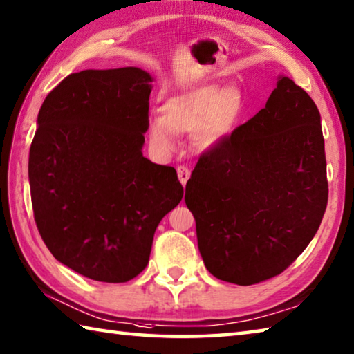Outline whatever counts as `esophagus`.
Here are the masks:
<instances>
[{
  "instance_id": "34e87169",
  "label": "esophagus",
  "mask_w": 354,
  "mask_h": 354,
  "mask_svg": "<svg viewBox=\"0 0 354 354\" xmlns=\"http://www.w3.org/2000/svg\"><path fill=\"white\" fill-rule=\"evenodd\" d=\"M176 171H178V179H179V183H181L183 185L187 184L189 178H190V170L187 169V167H185V165H178Z\"/></svg>"
}]
</instances>
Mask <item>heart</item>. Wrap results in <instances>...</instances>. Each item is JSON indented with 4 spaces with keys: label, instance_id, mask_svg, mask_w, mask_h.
I'll use <instances>...</instances> for the list:
<instances>
[{
    "label": "heart",
    "instance_id": "b5f03b06",
    "mask_svg": "<svg viewBox=\"0 0 354 354\" xmlns=\"http://www.w3.org/2000/svg\"><path fill=\"white\" fill-rule=\"evenodd\" d=\"M243 110L240 88L201 86L167 100L160 113L150 118L147 133L153 149L162 153L171 150L175 131H194L198 149H212L234 131Z\"/></svg>",
    "mask_w": 354,
    "mask_h": 354
}]
</instances>
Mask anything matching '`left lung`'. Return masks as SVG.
Returning a JSON list of instances; mask_svg holds the SVG:
<instances>
[{
  "mask_svg": "<svg viewBox=\"0 0 354 354\" xmlns=\"http://www.w3.org/2000/svg\"><path fill=\"white\" fill-rule=\"evenodd\" d=\"M207 271L248 286L304 252L328 203L320 113L279 77L266 106L199 158L185 185Z\"/></svg>",
  "mask_w": 354,
  "mask_h": 354,
  "instance_id": "obj_1",
  "label": "left lung"
}]
</instances>
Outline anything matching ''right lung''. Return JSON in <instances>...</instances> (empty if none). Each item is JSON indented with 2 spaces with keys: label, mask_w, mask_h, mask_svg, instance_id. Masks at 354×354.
<instances>
[{
  "label": "right lung",
  "mask_w": 354,
  "mask_h": 354,
  "mask_svg": "<svg viewBox=\"0 0 354 354\" xmlns=\"http://www.w3.org/2000/svg\"><path fill=\"white\" fill-rule=\"evenodd\" d=\"M153 77L134 66L69 74L48 94L29 151L34 218L57 260L95 281L145 269L183 199L176 170L142 156Z\"/></svg>",
  "instance_id": "1"
}]
</instances>
